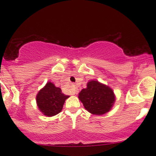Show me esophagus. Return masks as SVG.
I'll list each match as a JSON object with an SVG mask.
<instances>
[{"instance_id":"obj_1","label":"esophagus","mask_w":156,"mask_h":156,"mask_svg":"<svg viewBox=\"0 0 156 156\" xmlns=\"http://www.w3.org/2000/svg\"><path fill=\"white\" fill-rule=\"evenodd\" d=\"M73 93H74V94H78V90L76 88H74V89H73Z\"/></svg>"}]
</instances>
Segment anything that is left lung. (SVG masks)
Returning <instances> with one entry per match:
<instances>
[{"label": "left lung", "mask_w": 156, "mask_h": 156, "mask_svg": "<svg viewBox=\"0 0 156 156\" xmlns=\"http://www.w3.org/2000/svg\"><path fill=\"white\" fill-rule=\"evenodd\" d=\"M78 98L84 108L96 115L109 112L115 101L112 89L97 80L89 81L87 88L80 91Z\"/></svg>", "instance_id": "obj_1"}]
</instances>
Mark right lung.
Instances as JSON below:
<instances>
[{"instance_id": "right-lung-1", "label": "right lung", "mask_w": 156, "mask_h": 156, "mask_svg": "<svg viewBox=\"0 0 156 156\" xmlns=\"http://www.w3.org/2000/svg\"><path fill=\"white\" fill-rule=\"evenodd\" d=\"M69 98L62 92L59 87H55L48 82L37 95V103L39 110L48 117H53L61 112L64 101Z\"/></svg>"}]
</instances>
